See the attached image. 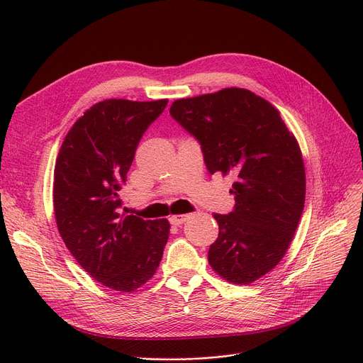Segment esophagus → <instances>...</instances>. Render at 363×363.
Here are the masks:
<instances>
[{"mask_svg":"<svg viewBox=\"0 0 363 363\" xmlns=\"http://www.w3.org/2000/svg\"><path fill=\"white\" fill-rule=\"evenodd\" d=\"M188 218H189L188 215H172V216L169 218V220H170V223H172V225L178 226V225L184 223V222H185Z\"/></svg>","mask_w":363,"mask_h":363,"instance_id":"34e87169","label":"esophagus"}]
</instances>
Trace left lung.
<instances>
[{
    "label": "left lung",
    "instance_id": "1",
    "mask_svg": "<svg viewBox=\"0 0 363 363\" xmlns=\"http://www.w3.org/2000/svg\"><path fill=\"white\" fill-rule=\"evenodd\" d=\"M169 111L200 141L207 170L235 178L234 212L213 215L219 235L208 264L231 284L257 281L287 253L304 207L306 172L294 133L269 101L244 88L179 99Z\"/></svg>",
    "mask_w": 363,
    "mask_h": 363
}]
</instances>
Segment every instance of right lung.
Wrapping results in <instances>:
<instances>
[{
  "mask_svg": "<svg viewBox=\"0 0 363 363\" xmlns=\"http://www.w3.org/2000/svg\"><path fill=\"white\" fill-rule=\"evenodd\" d=\"M167 100H104L73 123L54 167L52 201L60 237L82 268L121 293L156 274L170 225L125 215L119 189L126 182L145 129Z\"/></svg>",
  "mask_w": 363,
  "mask_h": 363,
  "instance_id": "add662e5",
  "label": "right lung"
}]
</instances>
